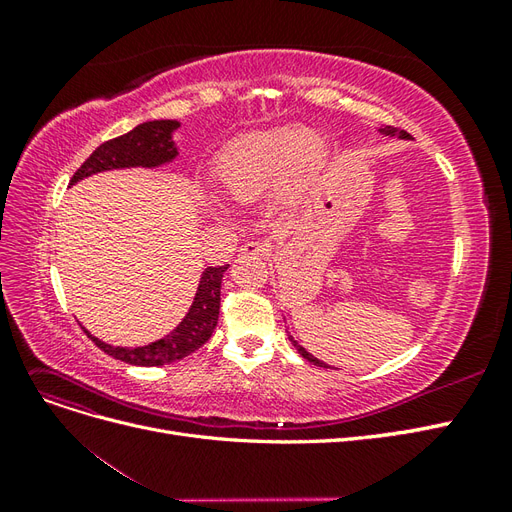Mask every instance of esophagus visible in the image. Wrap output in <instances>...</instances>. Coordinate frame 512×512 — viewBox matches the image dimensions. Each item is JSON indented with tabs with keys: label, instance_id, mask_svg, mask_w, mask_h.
<instances>
[{
	"label": "esophagus",
	"instance_id": "obj_1",
	"mask_svg": "<svg viewBox=\"0 0 512 512\" xmlns=\"http://www.w3.org/2000/svg\"><path fill=\"white\" fill-rule=\"evenodd\" d=\"M239 254L241 256H250V258L267 256L269 254V243H265V241H245L239 247Z\"/></svg>",
	"mask_w": 512,
	"mask_h": 512
}]
</instances>
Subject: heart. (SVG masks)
<instances>
[{
  "instance_id": "b5f03b06",
  "label": "heart",
  "mask_w": 512,
  "mask_h": 512,
  "mask_svg": "<svg viewBox=\"0 0 512 512\" xmlns=\"http://www.w3.org/2000/svg\"><path fill=\"white\" fill-rule=\"evenodd\" d=\"M322 158V138L299 126L247 132L218 153L213 179L232 203H252L280 183L288 192L305 188Z\"/></svg>"
}]
</instances>
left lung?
<instances>
[{"mask_svg": "<svg viewBox=\"0 0 512 512\" xmlns=\"http://www.w3.org/2000/svg\"><path fill=\"white\" fill-rule=\"evenodd\" d=\"M378 132L380 134H384V136H399V138H410V134L408 132H404V130H397V128H393V126H384V128H378ZM290 342H292V346L294 348H297V352L303 356V359H307L309 363H314V365H318V367H329L327 363H322V361H318L316 359V356H312V354H309L303 346H299L297 344V339H292L290 337Z\"/></svg>", "mask_w": 512, "mask_h": 512, "instance_id": "8db88e82", "label": "left lung"}]
</instances>
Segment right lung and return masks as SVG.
<instances>
[{
  "mask_svg": "<svg viewBox=\"0 0 512 512\" xmlns=\"http://www.w3.org/2000/svg\"><path fill=\"white\" fill-rule=\"evenodd\" d=\"M177 128H179V121H173V119L145 121L141 126L130 130L128 134L102 143L81 164V168L76 170L74 177L70 179V185H74L76 181H81L85 177L102 173V170L134 168V166L156 168V166L173 162L177 158V147L173 141V132ZM226 269L228 265L207 267L203 271V277H200L196 297L188 309V314H185V318L173 331L164 335L162 339H158V342H151L147 346H138V348H121V346L100 342V339L91 335L85 327L83 331L100 350L111 354L117 361L141 365V367L175 363L183 359V356L198 350L211 337L220 316V288H222V277Z\"/></svg>",
  "mask_w": 512,
  "mask_h": 512,
  "instance_id": "right-lung-1",
  "label": "right lung"
}]
</instances>
